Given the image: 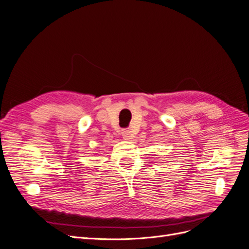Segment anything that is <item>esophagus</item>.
I'll use <instances>...</instances> for the list:
<instances>
[{
  "label": "esophagus",
  "mask_w": 249,
  "mask_h": 249,
  "mask_svg": "<svg viewBox=\"0 0 249 249\" xmlns=\"http://www.w3.org/2000/svg\"><path fill=\"white\" fill-rule=\"evenodd\" d=\"M122 136H123V138H124V140H130V139H132V137H133V134H132V132H131L130 130L125 129V130H123V131H122Z\"/></svg>",
  "instance_id": "obj_1"
}]
</instances>
